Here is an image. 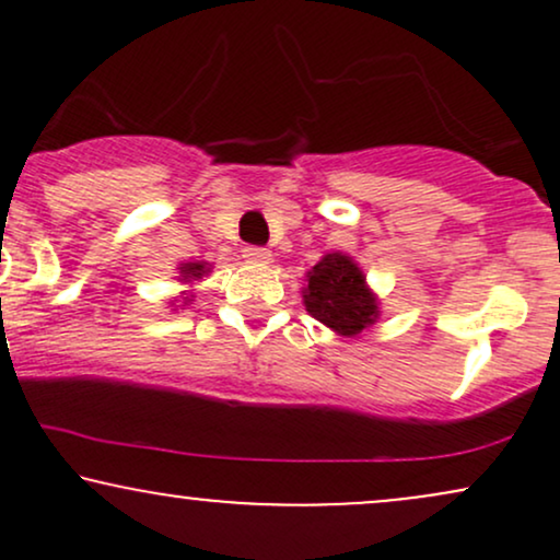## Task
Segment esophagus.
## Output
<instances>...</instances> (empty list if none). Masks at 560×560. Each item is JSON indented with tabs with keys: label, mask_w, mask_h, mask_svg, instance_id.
Instances as JSON below:
<instances>
[{
	"label": "esophagus",
	"mask_w": 560,
	"mask_h": 560,
	"mask_svg": "<svg viewBox=\"0 0 560 560\" xmlns=\"http://www.w3.org/2000/svg\"><path fill=\"white\" fill-rule=\"evenodd\" d=\"M244 260H247V262H258V266H262V262L271 260V249H266V247H244Z\"/></svg>",
	"instance_id": "34e87169"
}]
</instances>
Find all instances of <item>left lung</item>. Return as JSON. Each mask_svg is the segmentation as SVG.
<instances>
[{
    "instance_id": "obj_1",
    "label": "left lung",
    "mask_w": 560,
    "mask_h": 560,
    "mask_svg": "<svg viewBox=\"0 0 560 560\" xmlns=\"http://www.w3.org/2000/svg\"><path fill=\"white\" fill-rule=\"evenodd\" d=\"M302 305L339 337H358L382 316L378 298L365 281L363 268L345 253H326L305 273Z\"/></svg>"
}]
</instances>
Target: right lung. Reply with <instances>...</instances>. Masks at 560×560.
Returning a JSON list of instances; mask_svg holds the SVG:
<instances>
[{
	"mask_svg": "<svg viewBox=\"0 0 560 560\" xmlns=\"http://www.w3.org/2000/svg\"><path fill=\"white\" fill-rule=\"evenodd\" d=\"M210 271H213V266H210V262H205V260H195V262H182V266H178V276L176 279L182 281V284H197V281H202L205 276H210ZM191 298H195V294H191V289H186V292H182L178 294L176 300H171V307L173 311H176V307H184V305H189L191 302ZM182 301V306H176L175 302Z\"/></svg>",
	"mask_w": 560,
	"mask_h": 560,
	"instance_id": "1",
	"label": "right lung"
}]
</instances>
